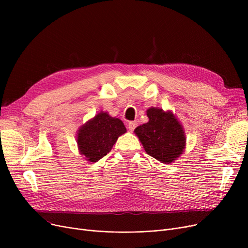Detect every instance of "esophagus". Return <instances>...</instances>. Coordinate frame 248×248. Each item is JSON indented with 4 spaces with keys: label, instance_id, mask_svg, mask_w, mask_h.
I'll list each match as a JSON object with an SVG mask.
<instances>
[{
    "label": "esophagus",
    "instance_id": "34e87169",
    "mask_svg": "<svg viewBox=\"0 0 248 248\" xmlns=\"http://www.w3.org/2000/svg\"><path fill=\"white\" fill-rule=\"evenodd\" d=\"M137 124H138V123L137 122H129L128 123V124H127V127H128V131H131V132H133L134 129L137 127Z\"/></svg>",
    "mask_w": 248,
    "mask_h": 248
}]
</instances>
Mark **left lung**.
Returning <instances> with one entry per match:
<instances>
[{"instance_id": "left-lung-1", "label": "left lung", "mask_w": 248, "mask_h": 248, "mask_svg": "<svg viewBox=\"0 0 248 248\" xmlns=\"http://www.w3.org/2000/svg\"><path fill=\"white\" fill-rule=\"evenodd\" d=\"M149 122L135 129L146 153L164 164L175 162L186 149L184 127L172 110L150 108Z\"/></svg>"}]
</instances>
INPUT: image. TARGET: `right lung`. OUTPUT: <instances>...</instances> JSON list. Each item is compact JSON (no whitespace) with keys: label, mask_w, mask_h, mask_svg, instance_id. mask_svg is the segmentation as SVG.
<instances>
[{"label":"right lung","mask_w":248,"mask_h":248,"mask_svg":"<svg viewBox=\"0 0 248 248\" xmlns=\"http://www.w3.org/2000/svg\"><path fill=\"white\" fill-rule=\"evenodd\" d=\"M125 133L126 128L120 119L100 111L78 129V152L86 161L95 163L109 153L119 137Z\"/></svg>","instance_id":"add662e5"}]
</instances>
